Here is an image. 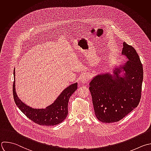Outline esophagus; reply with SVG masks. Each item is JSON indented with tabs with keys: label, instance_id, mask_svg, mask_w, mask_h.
Segmentation results:
<instances>
[{
	"label": "esophagus",
	"instance_id": "1",
	"mask_svg": "<svg viewBox=\"0 0 151 151\" xmlns=\"http://www.w3.org/2000/svg\"><path fill=\"white\" fill-rule=\"evenodd\" d=\"M89 79H90V78H89V75H83L81 78V81L82 83H87L89 81Z\"/></svg>",
	"mask_w": 151,
	"mask_h": 151
}]
</instances>
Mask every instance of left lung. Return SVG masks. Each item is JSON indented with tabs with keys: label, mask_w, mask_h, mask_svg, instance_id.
Returning a JSON list of instances; mask_svg holds the SVG:
<instances>
[{
	"label": "left lung",
	"mask_w": 151,
	"mask_h": 151,
	"mask_svg": "<svg viewBox=\"0 0 151 151\" xmlns=\"http://www.w3.org/2000/svg\"><path fill=\"white\" fill-rule=\"evenodd\" d=\"M128 60L113 75L100 74L89 83L95 114L100 122H119L137 107L141 98L143 66L135 49L123 42L122 52ZM123 70L124 76L119 74Z\"/></svg>",
	"instance_id": "obj_1"
}]
</instances>
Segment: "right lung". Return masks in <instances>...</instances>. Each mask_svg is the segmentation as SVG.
I'll use <instances>...</instances> for the list:
<instances>
[{"label":"right lung","instance_id":"add662e5","mask_svg":"<svg viewBox=\"0 0 151 151\" xmlns=\"http://www.w3.org/2000/svg\"><path fill=\"white\" fill-rule=\"evenodd\" d=\"M14 70V79H15ZM15 81L13 84L14 101L19 109L31 120L42 126H55L62 123L68 113V102L72 93L77 89L78 83H75L63 91L55 101L45 109H32L24 104L18 98L15 91Z\"/></svg>","mask_w":151,"mask_h":151}]
</instances>
